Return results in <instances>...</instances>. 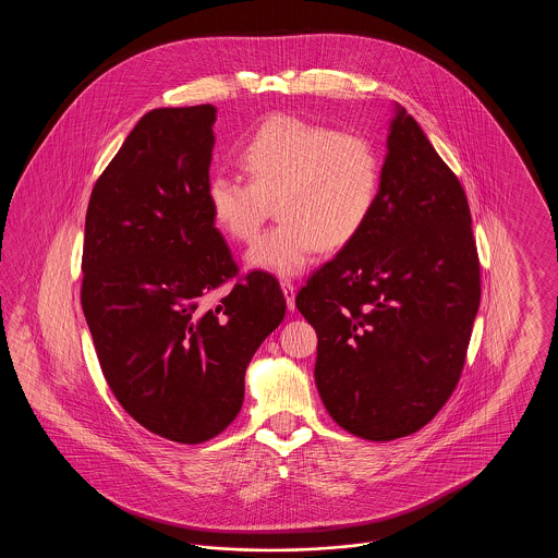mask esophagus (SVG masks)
Masks as SVG:
<instances>
[{"instance_id":"34e87169","label":"esophagus","mask_w":558,"mask_h":558,"mask_svg":"<svg viewBox=\"0 0 558 558\" xmlns=\"http://www.w3.org/2000/svg\"><path fill=\"white\" fill-rule=\"evenodd\" d=\"M280 289L284 292L287 307L292 312V310H294V294H296V287H294L292 282H289V280H282V282H280Z\"/></svg>"}]
</instances>
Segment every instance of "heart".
<instances>
[{
	"instance_id": "b5f03b06",
	"label": "heart",
	"mask_w": 558,
	"mask_h": 558,
	"mask_svg": "<svg viewBox=\"0 0 558 558\" xmlns=\"http://www.w3.org/2000/svg\"><path fill=\"white\" fill-rule=\"evenodd\" d=\"M248 182L215 173L205 198L213 223L236 242L259 234L267 203L280 221L246 253V266L296 276L319 248L339 251L368 223L380 190V157L368 137L274 114L240 144Z\"/></svg>"
}]
</instances>
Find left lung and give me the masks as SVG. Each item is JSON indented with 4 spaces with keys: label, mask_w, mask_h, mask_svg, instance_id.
Returning a JSON list of instances; mask_svg holds the SVG:
<instances>
[{
    "label": "left lung",
    "mask_w": 558,
    "mask_h": 558,
    "mask_svg": "<svg viewBox=\"0 0 558 558\" xmlns=\"http://www.w3.org/2000/svg\"><path fill=\"white\" fill-rule=\"evenodd\" d=\"M478 296L464 190L396 102L368 223L294 299L318 335L314 376L335 423L391 441L433 421L460 378Z\"/></svg>",
    "instance_id": "8db88e82"
}]
</instances>
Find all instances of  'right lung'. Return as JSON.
Here are the masks:
<instances>
[{"instance_id":"add662e5","label":"right lung","mask_w":558,"mask_h":558,"mask_svg":"<svg viewBox=\"0 0 558 558\" xmlns=\"http://www.w3.org/2000/svg\"><path fill=\"white\" fill-rule=\"evenodd\" d=\"M217 108L146 112L96 182L85 215L81 305L108 387L150 433L201 444L239 416L244 374L284 318L266 271L236 274L213 223Z\"/></svg>"}]
</instances>
